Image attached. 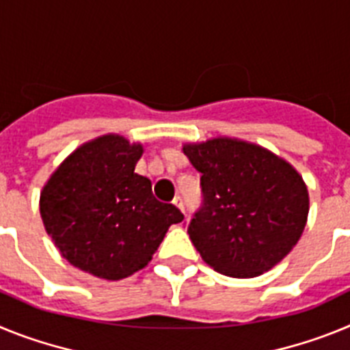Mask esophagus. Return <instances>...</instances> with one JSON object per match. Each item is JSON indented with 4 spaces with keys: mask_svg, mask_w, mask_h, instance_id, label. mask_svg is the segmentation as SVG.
<instances>
[{
    "mask_svg": "<svg viewBox=\"0 0 350 350\" xmlns=\"http://www.w3.org/2000/svg\"><path fill=\"white\" fill-rule=\"evenodd\" d=\"M173 205L178 206V208H180V212H182V213H185L184 198H182V196H175V198H173Z\"/></svg>",
    "mask_w": 350,
    "mask_h": 350,
    "instance_id": "esophagus-1",
    "label": "esophagus"
}]
</instances>
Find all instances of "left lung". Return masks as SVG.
I'll return each mask as SVG.
<instances>
[{"mask_svg":"<svg viewBox=\"0 0 350 350\" xmlns=\"http://www.w3.org/2000/svg\"><path fill=\"white\" fill-rule=\"evenodd\" d=\"M202 173V205L187 224L191 242L219 273L258 277L282 261L307 222L308 193L289 163L231 138L185 145Z\"/></svg>","mask_w":350,"mask_h":350,"instance_id":"8db88e82","label":"left lung"}]
</instances>
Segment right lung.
Returning a JSON list of instances; mask_svg holds the SVG:
<instances>
[{
  "label": "right lung",
  "mask_w": 350,
  "mask_h": 350,
  "mask_svg": "<svg viewBox=\"0 0 350 350\" xmlns=\"http://www.w3.org/2000/svg\"><path fill=\"white\" fill-rule=\"evenodd\" d=\"M142 145L107 135L71 154L43 187L40 213L61 254L107 280L126 279L150 261L172 224L184 219L157 202L135 173Z\"/></svg>",
  "instance_id": "add662e5"
}]
</instances>
